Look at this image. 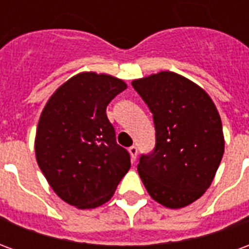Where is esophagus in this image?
<instances>
[{
  "mask_svg": "<svg viewBox=\"0 0 249 249\" xmlns=\"http://www.w3.org/2000/svg\"><path fill=\"white\" fill-rule=\"evenodd\" d=\"M128 151H129L130 159H132V160L135 161L136 159H137V148H136L135 145H132V146H130V148H129V149H128Z\"/></svg>",
  "mask_w": 249,
  "mask_h": 249,
  "instance_id": "1",
  "label": "esophagus"
}]
</instances>
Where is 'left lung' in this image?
<instances>
[{
  "mask_svg": "<svg viewBox=\"0 0 249 249\" xmlns=\"http://www.w3.org/2000/svg\"><path fill=\"white\" fill-rule=\"evenodd\" d=\"M153 114L156 145L141 155L137 171L153 200L172 209L203 196L224 153L221 119L212 98L173 71L133 80Z\"/></svg>",
  "mask_w": 249,
  "mask_h": 249,
  "instance_id": "obj_1",
  "label": "left lung"
}]
</instances>
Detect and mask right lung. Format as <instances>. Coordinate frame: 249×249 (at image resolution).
I'll return each mask as SVG.
<instances>
[{"mask_svg":"<svg viewBox=\"0 0 249 249\" xmlns=\"http://www.w3.org/2000/svg\"><path fill=\"white\" fill-rule=\"evenodd\" d=\"M126 84L109 74L82 71L48 100L36 132V159L52 189L77 208L100 207L113 196L130 168L116 142L107 107Z\"/></svg>","mask_w":249,"mask_h":249,"instance_id":"right-lung-1","label":"right lung"}]
</instances>
